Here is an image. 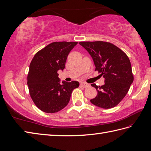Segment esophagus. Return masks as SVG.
Here are the masks:
<instances>
[{
  "mask_svg": "<svg viewBox=\"0 0 151 151\" xmlns=\"http://www.w3.org/2000/svg\"><path fill=\"white\" fill-rule=\"evenodd\" d=\"M80 86L81 87H83V88H87L88 86H89V84L86 83L81 82V83H80Z\"/></svg>",
  "mask_w": 151,
  "mask_h": 151,
  "instance_id": "1",
  "label": "esophagus"
}]
</instances>
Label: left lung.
<instances>
[{
	"mask_svg": "<svg viewBox=\"0 0 151 151\" xmlns=\"http://www.w3.org/2000/svg\"><path fill=\"white\" fill-rule=\"evenodd\" d=\"M79 43L92 58L95 70L101 73L105 79L104 85L91 84L96 88L97 94L90 102L104 109L115 107L126 96L133 82L129 59L126 53L111 43L96 41Z\"/></svg>",
	"mask_w": 151,
	"mask_h": 151,
	"instance_id": "1",
	"label": "left lung"
}]
</instances>
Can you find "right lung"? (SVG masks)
<instances>
[{"mask_svg":"<svg viewBox=\"0 0 151 151\" xmlns=\"http://www.w3.org/2000/svg\"><path fill=\"white\" fill-rule=\"evenodd\" d=\"M78 42H53L36 53L31 62L27 76L29 93L42 111L53 113L67 106L78 81L60 83L58 71L63 70L67 56Z\"/></svg>","mask_w":151,"mask_h":151,"instance_id":"obj_1","label":"right lung"}]
</instances>
